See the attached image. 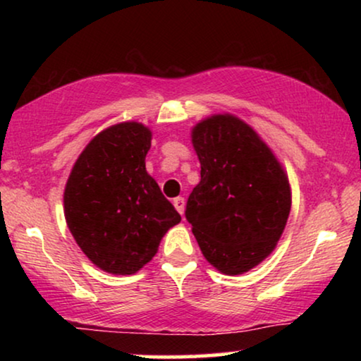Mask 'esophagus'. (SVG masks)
<instances>
[{
    "label": "esophagus",
    "mask_w": 361,
    "mask_h": 361,
    "mask_svg": "<svg viewBox=\"0 0 361 361\" xmlns=\"http://www.w3.org/2000/svg\"><path fill=\"white\" fill-rule=\"evenodd\" d=\"M172 204H174L176 210L179 212L180 215L184 214V209H185V200H184V197H176V199L172 200Z\"/></svg>",
    "instance_id": "esophagus-1"
}]
</instances>
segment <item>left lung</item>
Listing matches in <instances>:
<instances>
[{
    "label": "left lung",
    "instance_id": "1",
    "mask_svg": "<svg viewBox=\"0 0 361 361\" xmlns=\"http://www.w3.org/2000/svg\"><path fill=\"white\" fill-rule=\"evenodd\" d=\"M192 145L200 182L187 200L205 259L224 274H243L276 248L290 212L288 176L243 120L214 115L197 123Z\"/></svg>",
    "mask_w": 361,
    "mask_h": 361
}]
</instances>
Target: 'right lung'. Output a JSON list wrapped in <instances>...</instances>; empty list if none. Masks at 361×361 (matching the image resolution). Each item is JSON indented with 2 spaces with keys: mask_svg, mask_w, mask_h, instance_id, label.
Returning a JSON list of instances; mask_svg holds the SVG:
<instances>
[{
  "mask_svg": "<svg viewBox=\"0 0 361 361\" xmlns=\"http://www.w3.org/2000/svg\"><path fill=\"white\" fill-rule=\"evenodd\" d=\"M151 136L137 121L106 128L82 151L66 184L68 230L87 258L106 273L135 274L180 221L146 171Z\"/></svg>",
  "mask_w": 361,
  "mask_h": 361,
  "instance_id": "right-lung-1",
  "label": "right lung"
}]
</instances>
